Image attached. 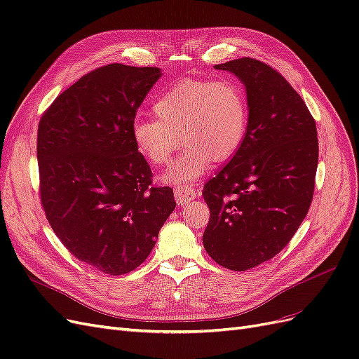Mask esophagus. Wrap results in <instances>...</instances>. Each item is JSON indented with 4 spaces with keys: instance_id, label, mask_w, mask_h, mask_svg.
I'll use <instances>...</instances> for the list:
<instances>
[{
    "instance_id": "34e87169",
    "label": "esophagus",
    "mask_w": 359,
    "mask_h": 359,
    "mask_svg": "<svg viewBox=\"0 0 359 359\" xmlns=\"http://www.w3.org/2000/svg\"><path fill=\"white\" fill-rule=\"evenodd\" d=\"M196 198V190L193 187H177L175 189V201L178 205H186Z\"/></svg>"
}]
</instances>
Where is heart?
I'll return each instance as SVG.
<instances>
[{"mask_svg":"<svg viewBox=\"0 0 359 359\" xmlns=\"http://www.w3.org/2000/svg\"><path fill=\"white\" fill-rule=\"evenodd\" d=\"M154 114L157 118H133V142L151 165L161 166L170 161L181 136L187 148L161 177L178 187L191 186L212 161L232 158L248 132L247 94L233 79H182L158 97Z\"/></svg>","mask_w":359,"mask_h":359,"instance_id":"1","label":"heart"}]
</instances>
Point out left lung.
<instances>
[{
	"mask_svg": "<svg viewBox=\"0 0 359 359\" xmlns=\"http://www.w3.org/2000/svg\"><path fill=\"white\" fill-rule=\"evenodd\" d=\"M215 69L244 83L250 115L240 151L203 187L210 222L202 240L217 264L247 271L280 253L306 219L319 160L316 123L268 64L245 57Z\"/></svg>",
	"mask_w": 359,
	"mask_h": 359,
	"instance_id": "left-lung-1",
	"label": "left lung"
}]
</instances>
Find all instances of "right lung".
Returning <instances> with one entry per match:
<instances>
[{
    "instance_id": "obj_1",
    "label": "right lung",
    "mask_w": 359,
    "mask_h": 359,
    "mask_svg": "<svg viewBox=\"0 0 359 359\" xmlns=\"http://www.w3.org/2000/svg\"><path fill=\"white\" fill-rule=\"evenodd\" d=\"M157 67L107 64L61 93L37 133L40 199L69 252L109 276L137 268L175 210L170 187H153L132 121Z\"/></svg>"
}]
</instances>
